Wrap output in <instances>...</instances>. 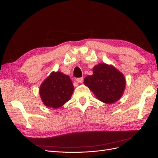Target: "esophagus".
Segmentation results:
<instances>
[{"label": "esophagus", "instance_id": "34e87169", "mask_svg": "<svg viewBox=\"0 0 158 158\" xmlns=\"http://www.w3.org/2000/svg\"><path fill=\"white\" fill-rule=\"evenodd\" d=\"M76 80H77V81L78 83H82L83 82V80H84V78L81 77V78H78L76 79Z\"/></svg>", "mask_w": 158, "mask_h": 158}]
</instances>
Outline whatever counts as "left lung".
Segmentation results:
<instances>
[{
    "label": "left lung",
    "mask_w": 158,
    "mask_h": 158,
    "mask_svg": "<svg viewBox=\"0 0 158 158\" xmlns=\"http://www.w3.org/2000/svg\"><path fill=\"white\" fill-rule=\"evenodd\" d=\"M93 74L84 80V84L99 101L112 104L122 96L126 88L123 74L112 65L100 63L93 68Z\"/></svg>",
    "instance_id": "obj_1"
}]
</instances>
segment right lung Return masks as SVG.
I'll use <instances>...</instances> for the list:
<instances>
[{
    "instance_id": "add662e5",
    "label": "right lung",
    "mask_w": 158,
    "mask_h": 158,
    "mask_svg": "<svg viewBox=\"0 0 158 158\" xmlns=\"http://www.w3.org/2000/svg\"><path fill=\"white\" fill-rule=\"evenodd\" d=\"M74 91V86L69 76L57 71L53 72L42 82L39 94L44 104L57 108L70 99Z\"/></svg>"
}]
</instances>
